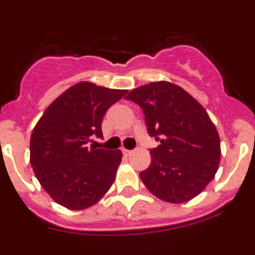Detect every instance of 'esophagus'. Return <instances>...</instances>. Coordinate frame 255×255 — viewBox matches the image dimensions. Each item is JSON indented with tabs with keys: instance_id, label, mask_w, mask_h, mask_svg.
Instances as JSON below:
<instances>
[{
	"instance_id": "34e87169",
	"label": "esophagus",
	"mask_w": 255,
	"mask_h": 255,
	"mask_svg": "<svg viewBox=\"0 0 255 255\" xmlns=\"http://www.w3.org/2000/svg\"><path fill=\"white\" fill-rule=\"evenodd\" d=\"M122 153L125 156H129L132 154V150H128V149H122Z\"/></svg>"
}]
</instances>
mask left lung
<instances>
[{
	"label": "left lung",
	"instance_id": "left-lung-1",
	"mask_svg": "<svg viewBox=\"0 0 255 255\" xmlns=\"http://www.w3.org/2000/svg\"><path fill=\"white\" fill-rule=\"evenodd\" d=\"M126 99L142 107L148 133L160 140L151 163L139 174L146 189L170 204L201 194L218 170L220 135L206 110L182 87L155 81L133 89Z\"/></svg>",
	"mask_w": 255,
	"mask_h": 255
}]
</instances>
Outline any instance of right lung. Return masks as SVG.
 Returning <instances> with one entry per match:
<instances>
[{
  "label": "right lung",
  "mask_w": 255,
  "mask_h": 255,
  "mask_svg": "<svg viewBox=\"0 0 255 255\" xmlns=\"http://www.w3.org/2000/svg\"><path fill=\"white\" fill-rule=\"evenodd\" d=\"M127 90L73 85L48 106L30 137L29 160L49 196L61 206L80 211L100 201L116 179L122 151L89 148L92 135L102 137L105 113Z\"/></svg>",
  "instance_id": "obj_1"
}]
</instances>
